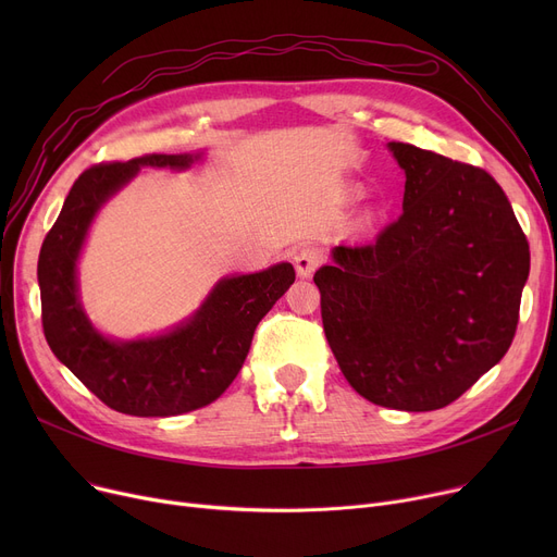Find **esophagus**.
Masks as SVG:
<instances>
[{"mask_svg": "<svg viewBox=\"0 0 557 557\" xmlns=\"http://www.w3.org/2000/svg\"><path fill=\"white\" fill-rule=\"evenodd\" d=\"M325 255L318 246H302L294 252V263H296V271L300 277H309L320 263H323Z\"/></svg>", "mask_w": 557, "mask_h": 557, "instance_id": "1", "label": "esophagus"}]
</instances>
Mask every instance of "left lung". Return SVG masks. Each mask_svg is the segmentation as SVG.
<instances>
[{"instance_id":"8db88e82","label":"left lung","mask_w":557,"mask_h":557,"mask_svg":"<svg viewBox=\"0 0 557 557\" xmlns=\"http://www.w3.org/2000/svg\"><path fill=\"white\" fill-rule=\"evenodd\" d=\"M404 212L372 244L334 248L313 282L341 372L361 397L435 411L472 388L515 338L531 250L492 175L391 141Z\"/></svg>"}]
</instances>
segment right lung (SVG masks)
<instances>
[{
	"instance_id": "obj_1",
	"label": "right lung",
	"mask_w": 557,
	"mask_h": 557,
	"mask_svg": "<svg viewBox=\"0 0 557 557\" xmlns=\"http://www.w3.org/2000/svg\"><path fill=\"white\" fill-rule=\"evenodd\" d=\"M196 158L146 153L85 169L40 248L42 330L51 352L126 416L169 418L214 401L239 374L259 320L296 280L290 263L221 280L187 325L158 338L114 343L90 325L76 296V259L97 210L139 166L187 169Z\"/></svg>"
}]
</instances>
